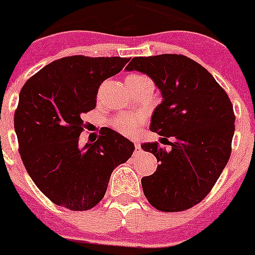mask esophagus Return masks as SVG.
Returning <instances> with one entry per match:
<instances>
[{"label":"esophagus","instance_id":"obj_1","mask_svg":"<svg viewBox=\"0 0 255 255\" xmlns=\"http://www.w3.org/2000/svg\"><path fill=\"white\" fill-rule=\"evenodd\" d=\"M134 144H135V151H140V144H139V141H134Z\"/></svg>","mask_w":255,"mask_h":255}]
</instances>
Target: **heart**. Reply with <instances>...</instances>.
<instances>
[{
    "instance_id": "b5f03b06",
    "label": "heart",
    "mask_w": 255,
    "mask_h": 255,
    "mask_svg": "<svg viewBox=\"0 0 255 255\" xmlns=\"http://www.w3.org/2000/svg\"><path fill=\"white\" fill-rule=\"evenodd\" d=\"M142 121L141 114H124L114 120L113 125L116 131L124 135H132Z\"/></svg>"
}]
</instances>
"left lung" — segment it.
<instances>
[{
	"mask_svg": "<svg viewBox=\"0 0 255 255\" xmlns=\"http://www.w3.org/2000/svg\"><path fill=\"white\" fill-rule=\"evenodd\" d=\"M126 71H139L161 94L150 130L174 137L170 151L159 142L141 149L156 156V171L141 179L147 202L161 212H183L208 195L232 152L235 116L227 93L194 60L175 53L134 57ZM160 139V141H161Z\"/></svg>",
	"mask_w": 255,
	"mask_h": 255,
	"instance_id": "1",
	"label": "left lung"
}]
</instances>
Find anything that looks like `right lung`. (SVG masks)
<instances>
[{
  "mask_svg": "<svg viewBox=\"0 0 255 255\" xmlns=\"http://www.w3.org/2000/svg\"><path fill=\"white\" fill-rule=\"evenodd\" d=\"M130 59L70 56L56 60L23 85L14 113L21 159L51 202L87 210L104 198L114 169L131 157L130 140L106 128L81 146L82 115L96 108L99 87Z\"/></svg>",
  "mask_w": 255,
  "mask_h": 255,
  "instance_id": "right-lung-1",
  "label": "right lung"
}]
</instances>
